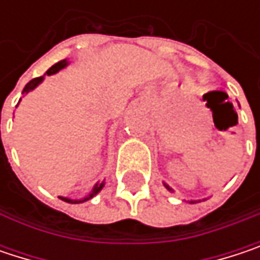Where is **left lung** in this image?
Returning a JSON list of instances; mask_svg holds the SVG:
<instances>
[{
    "label": "left lung",
    "mask_w": 260,
    "mask_h": 260,
    "mask_svg": "<svg viewBox=\"0 0 260 260\" xmlns=\"http://www.w3.org/2000/svg\"><path fill=\"white\" fill-rule=\"evenodd\" d=\"M166 186H167V185H166ZM167 188H169V186H167ZM169 189H170V188H169Z\"/></svg>",
    "instance_id": "obj_1"
}]
</instances>
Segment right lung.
I'll list each match as a JSON object with an SVG mask.
<instances>
[{"mask_svg": "<svg viewBox=\"0 0 260 260\" xmlns=\"http://www.w3.org/2000/svg\"><path fill=\"white\" fill-rule=\"evenodd\" d=\"M66 64H68V63H66V60H63V61H58V63H55V64H54V66L51 68V69H48L45 75H52V74L58 72L60 69H63V68H64ZM42 79H43L42 77L31 79V81H29V82H28V84L25 85V88H24V93H28L29 90L36 88V87H37V84H39V82H40ZM102 186H104V183H96V185H94V188H93V191L90 192V196H88V197H85L84 200H79V202H85V200L91 199L93 196H96V194H98V192H99V191L102 189ZM63 200H64V202H69V203H79L78 200H71V199H63Z\"/></svg>", "mask_w": 260, "mask_h": 260, "instance_id": "add662e5", "label": "right lung"}]
</instances>
